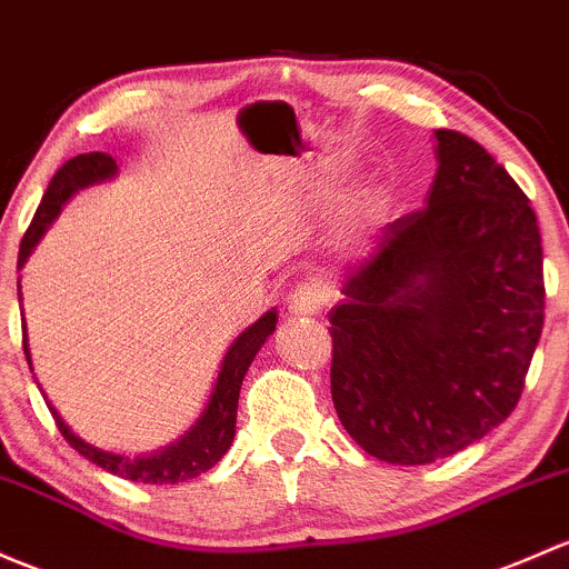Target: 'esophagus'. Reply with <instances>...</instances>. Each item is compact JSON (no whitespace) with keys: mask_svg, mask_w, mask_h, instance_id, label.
<instances>
[{"mask_svg":"<svg viewBox=\"0 0 569 569\" xmlns=\"http://www.w3.org/2000/svg\"><path fill=\"white\" fill-rule=\"evenodd\" d=\"M327 297L330 295H327V289L321 283H302L297 289H291L286 305H289V310L295 316H316L327 305Z\"/></svg>","mask_w":569,"mask_h":569,"instance_id":"34e87169","label":"esophagus"}]
</instances>
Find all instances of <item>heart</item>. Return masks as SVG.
I'll return each instance as SVG.
<instances>
[{
	"instance_id": "obj_1",
	"label": "heart",
	"mask_w": 569,
	"mask_h": 569,
	"mask_svg": "<svg viewBox=\"0 0 569 569\" xmlns=\"http://www.w3.org/2000/svg\"><path fill=\"white\" fill-rule=\"evenodd\" d=\"M379 207H381V196L370 193L368 199H362V204H360V209H357V214H360V218H370V214L379 212Z\"/></svg>"
}]
</instances>
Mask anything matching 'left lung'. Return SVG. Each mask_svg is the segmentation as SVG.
Segmentation results:
<instances>
[{
    "label": "left lung",
    "instance_id": "obj_1",
    "mask_svg": "<svg viewBox=\"0 0 569 569\" xmlns=\"http://www.w3.org/2000/svg\"><path fill=\"white\" fill-rule=\"evenodd\" d=\"M433 139L426 207L381 229L330 313L335 411L395 466L456 456L510 417L546 310L526 193L469 136Z\"/></svg>",
    "mask_w": 569,
    "mask_h": 569
}]
</instances>
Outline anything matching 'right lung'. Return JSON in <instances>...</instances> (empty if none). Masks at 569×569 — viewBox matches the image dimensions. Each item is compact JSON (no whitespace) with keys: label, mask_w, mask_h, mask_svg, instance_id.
Returning <instances> with one entry per match:
<instances>
[{"label":"right lung","mask_w":569,"mask_h":569,"mask_svg":"<svg viewBox=\"0 0 569 569\" xmlns=\"http://www.w3.org/2000/svg\"><path fill=\"white\" fill-rule=\"evenodd\" d=\"M117 160L106 152H89L70 158L68 163L53 174L51 182H48V190L43 201H40L38 212H34L32 226H29L27 234L21 239L18 269L27 264L34 244L40 242V237L46 234L48 226L57 220L62 207L68 204L79 190L89 188V184L109 182V179L117 177ZM18 289H21V283H18ZM274 325H278V310L272 308L267 310L259 321H253L248 330L239 332V338L229 346L223 362H220L218 381H214L212 392H209V400L204 411L199 415V420L184 430L177 441L149 452V456H122V452L100 450V447L89 445V441H83L81 436H76L73 430H70L68 422L62 420V415L53 409L51 400H48V409H51L53 420H57L64 439L70 441V447L79 450L87 460L98 463L100 469L111 471V475L124 477V480L133 482H143V486H177V482L193 480V477L212 469V466L229 452L237 433L234 428L239 387H242V379L244 373H248L253 357L259 355L264 340L274 332ZM23 355H27V362L32 365V355H29L27 343V321H23Z\"/></svg>","instance_id":"add662e5"}]
</instances>
